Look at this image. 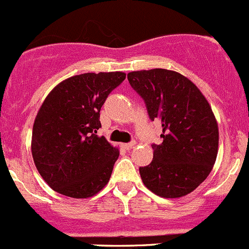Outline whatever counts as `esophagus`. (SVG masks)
I'll return each mask as SVG.
<instances>
[{
	"label": "esophagus",
	"mask_w": 249,
	"mask_h": 249,
	"mask_svg": "<svg viewBox=\"0 0 249 249\" xmlns=\"http://www.w3.org/2000/svg\"><path fill=\"white\" fill-rule=\"evenodd\" d=\"M134 145H135V142H125V144H122V146H124V149L125 150H129L132 149Z\"/></svg>",
	"instance_id": "1"
}]
</instances>
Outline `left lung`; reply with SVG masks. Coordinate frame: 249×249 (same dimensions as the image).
<instances>
[{"instance_id": "left-lung-1", "label": "left lung", "mask_w": 249, "mask_h": 249, "mask_svg": "<svg viewBox=\"0 0 249 249\" xmlns=\"http://www.w3.org/2000/svg\"><path fill=\"white\" fill-rule=\"evenodd\" d=\"M127 78L150 120L162 125V142L152 144L151 163L139 168L142 183L161 197H183L207 178L215 162L219 132L212 107L200 89L176 71H133Z\"/></svg>"}]
</instances>
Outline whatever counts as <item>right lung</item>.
I'll list each match as a JSON object with an SVG mask.
<instances>
[{
	"instance_id": "obj_1",
	"label": "right lung",
	"mask_w": 249,
	"mask_h": 249,
	"mask_svg": "<svg viewBox=\"0 0 249 249\" xmlns=\"http://www.w3.org/2000/svg\"><path fill=\"white\" fill-rule=\"evenodd\" d=\"M124 72H87L59 83L47 95L33 128L31 152L38 173L56 193L92 197L107 184L119 149L104 137L100 109Z\"/></svg>"
}]
</instances>
